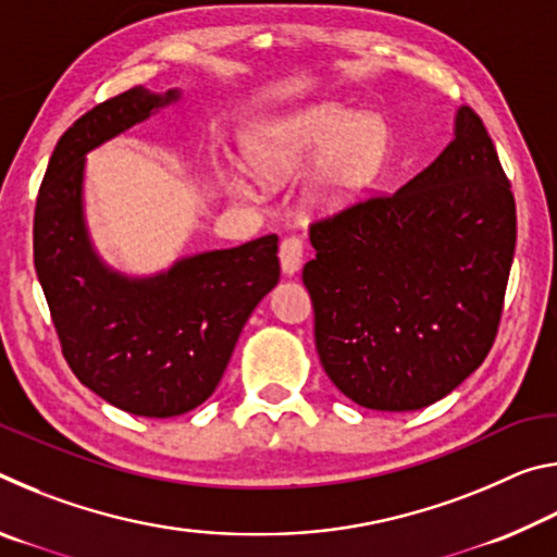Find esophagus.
Wrapping results in <instances>:
<instances>
[{
  "label": "esophagus",
  "mask_w": 557,
  "mask_h": 557,
  "mask_svg": "<svg viewBox=\"0 0 557 557\" xmlns=\"http://www.w3.org/2000/svg\"><path fill=\"white\" fill-rule=\"evenodd\" d=\"M301 258H305V243L297 235H287L285 240L280 243V265L285 275H295L301 265Z\"/></svg>",
  "instance_id": "esophagus-1"
}]
</instances>
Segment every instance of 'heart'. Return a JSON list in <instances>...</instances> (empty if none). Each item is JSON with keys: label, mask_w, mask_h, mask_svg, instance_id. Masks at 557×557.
<instances>
[{"label": "heart", "mask_w": 557, "mask_h": 557, "mask_svg": "<svg viewBox=\"0 0 557 557\" xmlns=\"http://www.w3.org/2000/svg\"><path fill=\"white\" fill-rule=\"evenodd\" d=\"M391 152V127L381 117L342 106H317L282 117L252 145V164L262 178H285L324 157L309 184L314 209H336L369 186ZM228 186L238 196H256L258 178L231 169Z\"/></svg>", "instance_id": "b5f03b06"}]
</instances>
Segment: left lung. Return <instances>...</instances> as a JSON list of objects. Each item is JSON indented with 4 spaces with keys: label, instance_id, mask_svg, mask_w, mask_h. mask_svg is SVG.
<instances>
[{
    "label": "left lung",
    "instance_id": "8db88e82",
    "mask_svg": "<svg viewBox=\"0 0 557 557\" xmlns=\"http://www.w3.org/2000/svg\"><path fill=\"white\" fill-rule=\"evenodd\" d=\"M301 270L317 354L332 383L369 410L437 403L492 351L516 250V201L482 117L391 196L309 228Z\"/></svg>",
    "mask_w": 557,
    "mask_h": 557
}]
</instances>
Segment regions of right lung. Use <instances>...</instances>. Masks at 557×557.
I'll use <instances>...</instances> for the list:
<instances>
[{"label": "right lung", "instance_id": "add662e5", "mask_svg": "<svg viewBox=\"0 0 557 557\" xmlns=\"http://www.w3.org/2000/svg\"><path fill=\"white\" fill-rule=\"evenodd\" d=\"M182 98L143 86L120 92L63 132L39 188L34 268L71 371L115 408L174 418L221 383L235 342L277 285V235L206 250L149 277L102 262L86 225V154Z\"/></svg>", "mask_w": 557, "mask_h": 557}]
</instances>
